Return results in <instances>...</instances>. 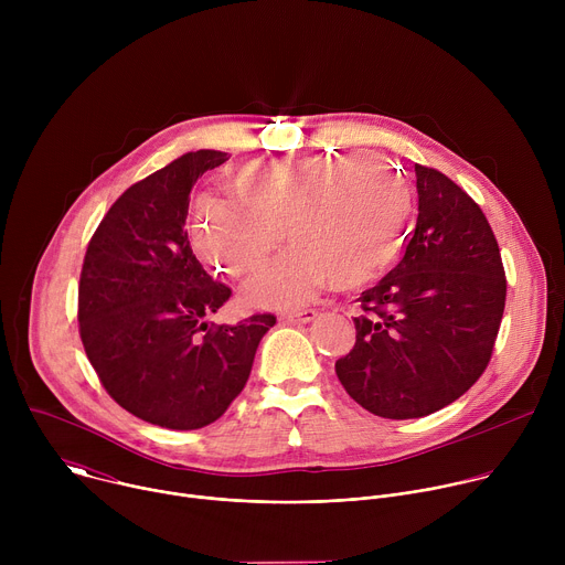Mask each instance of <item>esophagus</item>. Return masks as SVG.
I'll return each mask as SVG.
<instances>
[{
	"instance_id": "esophagus-1",
	"label": "esophagus",
	"mask_w": 565,
	"mask_h": 565,
	"mask_svg": "<svg viewBox=\"0 0 565 565\" xmlns=\"http://www.w3.org/2000/svg\"><path fill=\"white\" fill-rule=\"evenodd\" d=\"M317 317V310L315 308H303V310H292V312H286L284 319L290 321V324H308V321H312Z\"/></svg>"
}]
</instances>
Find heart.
Masks as SVG:
<instances>
[{
    "label": "heart",
    "mask_w": 565,
    "mask_h": 565,
    "mask_svg": "<svg viewBox=\"0 0 565 565\" xmlns=\"http://www.w3.org/2000/svg\"><path fill=\"white\" fill-rule=\"evenodd\" d=\"M230 188L236 201H199L192 244L207 264L244 277L286 234L292 246L248 286L259 306H299L329 279L338 288L375 281L397 257L412 207L405 177L375 151L250 160Z\"/></svg>",
    "instance_id": "heart-1"
}]
</instances>
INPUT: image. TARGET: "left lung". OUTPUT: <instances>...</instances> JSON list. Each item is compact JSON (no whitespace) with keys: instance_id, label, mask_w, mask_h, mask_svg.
<instances>
[{"instance_id":"8db88e82","label":"left lung","mask_w":565,"mask_h":565,"mask_svg":"<svg viewBox=\"0 0 565 565\" xmlns=\"http://www.w3.org/2000/svg\"><path fill=\"white\" fill-rule=\"evenodd\" d=\"M418 221L402 262L360 297L355 347L335 362L366 412L407 420L458 399L488 369L505 310L499 241L478 203L416 166Z\"/></svg>"}]
</instances>
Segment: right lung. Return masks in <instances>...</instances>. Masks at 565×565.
<instances>
[{
  "instance_id": "add662e5",
  "label": "right lung",
  "mask_w": 565,
  "mask_h": 565,
  "mask_svg": "<svg viewBox=\"0 0 565 565\" xmlns=\"http://www.w3.org/2000/svg\"><path fill=\"white\" fill-rule=\"evenodd\" d=\"M225 151L183 153L134 183L94 232L77 286L79 340L107 393L136 418L201 429L244 391L273 312L207 324L232 290L192 253L185 218L194 183Z\"/></svg>"
}]
</instances>
